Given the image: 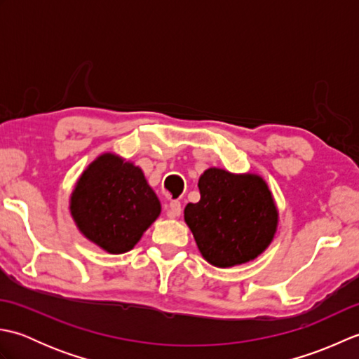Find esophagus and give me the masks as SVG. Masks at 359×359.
Instances as JSON below:
<instances>
[{"label": "esophagus", "mask_w": 359, "mask_h": 359, "mask_svg": "<svg viewBox=\"0 0 359 359\" xmlns=\"http://www.w3.org/2000/svg\"><path fill=\"white\" fill-rule=\"evenodd\" d=\"M182 215V205L179 201H171L170 208H168V217L175 219Z\"/></svg>", "instance_id": "esophagus-1"}]
</instances>
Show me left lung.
Listing matches in <instances>:
<instances>
[{"mask_svg": "<svg viewBox=\"0 0 359 359\" xmlns=\"http://www.w3.org/2000/svg\"><path fill=\"white\" fill-rule=\"evenodd\" d=\"M197 187L201 201L187 205L184 219L205 261L230 269L255 261L270 247L279 210L262 175L211 166Z\"/></svg>", "mask_w": 359, "mask_h": 359, "instance_id": "8db88e82", "label": "left lung"}]
</instances>
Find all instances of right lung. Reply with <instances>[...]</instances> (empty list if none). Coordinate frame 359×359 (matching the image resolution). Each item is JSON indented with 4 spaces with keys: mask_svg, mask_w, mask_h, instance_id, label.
Listing matches in <instances>:
<instances>
[{
    "mask_svg": "<svg viewBox=\"0 0 359 359\" xmlns=\"http://www.w3.org/2000/svg\"><path fill=\"white\" fill-rule=\"evenodd\" d=\"M75 226L106 253L133 250L162 212L157 194L140 166L116 152L90 162L69 197Z\"/></svg>",
    "mask_w": 359,
    "mask_h": 359,
    "instance_id": "add662e5",
    "label": "right lung"
}]
</instances>
